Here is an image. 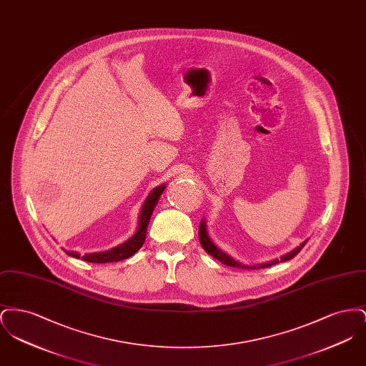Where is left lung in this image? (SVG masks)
<instances>
[{
    "mask_svg": "<svg viewBox=\"0 0 366 366\" xmlns=\"http://www.w3.org/2000/svg\"><path fill=\"white\" fill-rule=\"evenodd\" d=\"M199 240H200V244H202V247L204 248V251L209 254L212 258H215V259H218L219 262H222L224 264H227V266H232V267H247V269H262V267H269V266H272V264H276V263H280V262L284 261H290V259H292L294 257H295L296 254L303 248V245L306 244L305 243L300 244L299 247H296L294 251H291V252H288L287 255H284V257H281L280 259H276V261L269 262V263H263V264H258V266H244L242 263H239V262L234 261V259H232L229 255H227L225 252H222L221 249H218L214 244L211 243V240L209 239V236H207V230H206V222L204 221H202V224H200V227H199Z\"/></svg>",
    "mask_w": 366,
    "mask_h": 366,
    "instance_id": "left-lung-1",
    "label": "left lung"
}]
</instances>
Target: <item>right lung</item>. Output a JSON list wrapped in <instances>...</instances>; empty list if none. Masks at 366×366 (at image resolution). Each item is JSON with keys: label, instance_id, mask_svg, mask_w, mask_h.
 <instances>
[{"label": "right lung", "instance_id": "obj_1", "mask_svg": "<svg viewBox=\"0 0 366 366\" xmlns=\"http://www.w3.org/2000/svg\"><path fill=\"white\" fill-rule=\"evenodd\" d=\"M166 185H159L154 191L151 192L141 209V214H139V227L134 236H132L127 242L108 249L104 252H97V254H85L84 257H81L79 254L74 252V251H66L72 258H81L84 261L92 262V263H108V262H118L126 259L132 255H134L139 248L142 247V244L145 242L147 237V229H148V224L151 219V215L154 212V209L157 207V202L162 196V193L164 191Z\"/></svg>", "mask_w": 366, "mask_h": 366}]
</instances>
